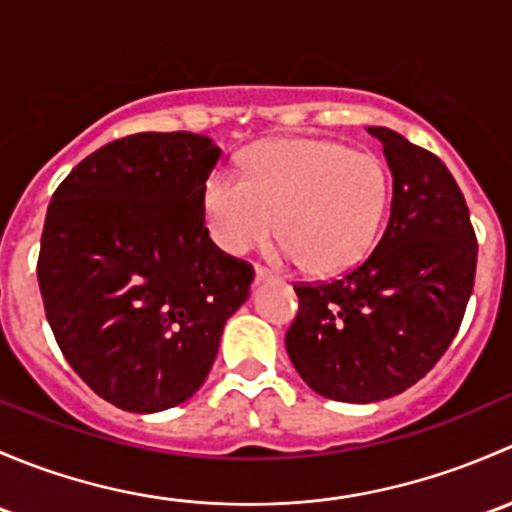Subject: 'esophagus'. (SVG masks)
<instances>
[{
	"label": "esophagus",
	"mask_w": 512,
	"mask_h": 512,
	"mask_svg": "<svg viewBox=\"0 0 512 512\" xmlns=\"http://www.w3.org/2000/svg\"><path fill=\"white\" fill-rule=\"evenodd\" d=\"M270 280H275V275H270L267 270L257 267V270H255V285H262V282H270Z\"/></svg>",
	"instance_id": "1"
}]
</instances>
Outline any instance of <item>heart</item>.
Listing matches in <instances>:
<instances>
[{
    "instance_id": "obj_1",
    "label": "heart",
    "mask_w": 512,
    "mask_h": 512,
    "mask_svg": "<svg viewBox=\"0 0 512 512\" xmlns=\"http://www.w3.org/2000/svg\"><path fill=\"white\" fill-rule=\"evenodd\" d=\"M389 193L379 158L334 141L287 138L252 153L245 178L213 170L200 208L225 255H247L280 230L287 262H302L312 275H339L374 247Z\"/></svg>"
}]
</instances>
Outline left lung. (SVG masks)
<instances>
[{
    "mask_svg": "<svg viewBox=\"0 0 512 512\" xmlns=\"http://www.w3.org/2000/svg\"><path fill=\"white\" fill-rule=\"evenodd\" d=\"M366 131L394 178L389 225L342 280L294 287L299 312L285 337L304 384L347 404L391 399L433 369L461 327L478 260L468 205L446 165L391 128Z\"/></svg>",
    "mask_w": 512,
    "mask_h": 512,
    "instance_id": "1",
    "label": "left lung"
}]
</instances>
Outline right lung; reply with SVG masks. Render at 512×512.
<instances>
[{
	"instance_id": "obj_1",
	"label": "right lung",
	"mask_w": 512,
	"mask_h": 512,
	"mask_svg": "<svg viewBox=\"0 0 512 512\" xmlns=\"http://www.w3.org/2000/svg\"><path fill=\"white\" fill-rule=\"evenodd\" d=\"M213 138L136 133L98 148L46 210L39 289L71 369L108 404L156 414L208 379L252 267L208 237L203 185Z\"/></svg>"
}]
</instances>
